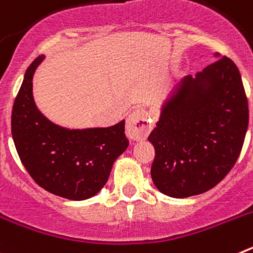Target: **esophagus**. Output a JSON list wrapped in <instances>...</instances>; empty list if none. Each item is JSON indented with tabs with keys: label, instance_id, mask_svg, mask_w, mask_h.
I'll list each match as a JSON object with an SVG mask.
<instances>
[{
	"label": "esophagus",
	"instance_id": "obj_1",
	"mask_svg": "<svg viewBox=\"0 0 253 253\" xmlns=\"http://www.w3.org/2000/svg\"><path fill=\"white\" fill-rule=\"evenodd\" d=\"M152 129L148 111L138 109L129 115L126 120V135L133 140H142L148 137Z\"/></svg>",
	"mask_w": 253,
	"mask_h": 253
}]
</instances>
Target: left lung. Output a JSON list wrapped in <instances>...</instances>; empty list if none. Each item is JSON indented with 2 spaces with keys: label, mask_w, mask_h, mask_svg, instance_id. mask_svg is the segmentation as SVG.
I'll return each mask as SVG.
<instances>
[{
  "label": "left lung",
  "mask_w": 253,
  "mask_h": 253,
  "mask_svg": "<svg viewBox=\"0 0 253 253\" xmlns=\"http://www.w3.org/2000/svg\"><path fill=\"white\" fill-rule=\"evenodd\" d=\"M247 126L249 102L233 60L224 55L195 78L184 77L148 137L156 187L171 198L213 189L240 157Z\"/></svg>",
  "instance_id": "left-lung-1"
}]
</instances>
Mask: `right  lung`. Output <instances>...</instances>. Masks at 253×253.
Returning a JSON list of instances; mask_svg holds the SVG:
<instances>
[{
	"label": "right lung",
	"mask_w": 253,
	"mask_h": 253,
	"mask_svg": "<svg viewBox=\"0 0 253 253\" xmlns=\"http://www.w3.org/2000/svg\"><path fill=\"white\" fill-rule=\"evenodd\" d=\"M43 59L39 55L26 69L13 102V143L22 165L40 187L69 200H84L104 187L115 160L128 148L125 123L68 130L49 122L33 99V76Z\"/></svg>",
	"instance_id": "1"
}]
</instances>
